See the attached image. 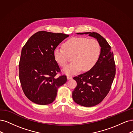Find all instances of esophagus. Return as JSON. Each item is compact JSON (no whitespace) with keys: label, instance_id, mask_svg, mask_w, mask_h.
<instances>
[{"label":"esophagus","instance_id":"obj_1","mask_svg":"<svg viewBox=\"0 0 133 133\" xmlns=\"http://www.w3.org/2000/svg\"><path fill=\"white\" fill-rule=\"evenodd\" d=\"M67 79H68V80H70V79H71L72 78V77L71 76H69V75H68V76H67Z\"/></svg>","mask_w":133,"mask_h":133}]
</instances>
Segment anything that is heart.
I'll list each match as a JSON object with an SVG mask.
<instances>
[{
	"instance_id": "b5f03b06",
	"label": "heart",
	"mask_w": 133,
	"mask_h": 133,
	"mask_svg": "<svg viewBox=\"0 0 133 133\" xmlns=\"http://www.w3.org/2000/svg\"><path fill=\"white\" fill-rule=\"evenodd\" d=\"M63 48L55 49L54 57L56 62L64 67L70 56H72L73 61L63 69V72L67 75L77 74L82 68L84 71L92 69L101 54V46L97 40L83 37L70 38L63 44Z\"/></svg>"
}]
</instances>
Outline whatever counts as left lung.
<instances>
[{
	"mask_svg": "<svg viewBox=\"0 0 133 133\" xmlns=\"http://www.w3.org/2000/svg\"><path fill=\"white\" fill-rule=\"evenodd\" d=\"M88 34L95 37L101 46L98 61L92 69L74 77L77 86L72 92V98L77 104L90 107L104 99L112 86L115 75V65L113 51L105 38L95 32L77 33Z\"/></svg>",
	"mask_w": 133,
	"mask_h": 133,
	"instance_id": "obj_1",
	"label": "left lung"
}]
</instances>
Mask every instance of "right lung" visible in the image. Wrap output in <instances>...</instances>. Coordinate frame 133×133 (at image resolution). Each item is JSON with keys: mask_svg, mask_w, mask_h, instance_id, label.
Wrapping results in <instances>:
<instances>
[{"mask_svg": "<svg viewBox=\"0 0 133 133\" xmlns=\"http://www.w3.org/2000/svg\"><path fill=\"white\" fill-rule=\"evenodd\" d=\"M68 35L40 31L34 34L21 50L19 79L29 100L40 105L52 103L57 89L67 82L66 76L56 77L61 71L54 51Z\"/></svg>", "mask_w": 133, "mask_h": 133, "instance_id": "right-lung-1", "label": "right lung"}]
</instances>
